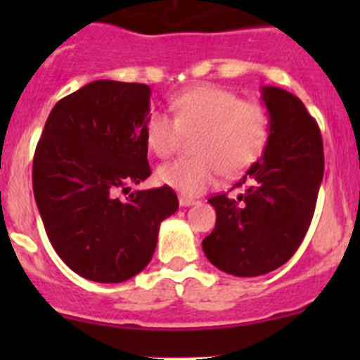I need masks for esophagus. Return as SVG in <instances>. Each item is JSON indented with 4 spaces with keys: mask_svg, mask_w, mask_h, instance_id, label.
<instances>
[{
    "mask_svg": "<svg viewBox=\"0 0 360 360\" xmlns=\"http://www.w3.org/2000/svg\"><path fill=\"white\" fill-rule=\"evenodd\" d=\"M179 203H181V207H190V205H195L197 200H193V198H188V197H179Z\"/></svg>",
    "mask_w": 360,
    "mask_h": 360,
    "instance_id": "esophagus-1",
    "label": "esophagus"
}]
</instances>
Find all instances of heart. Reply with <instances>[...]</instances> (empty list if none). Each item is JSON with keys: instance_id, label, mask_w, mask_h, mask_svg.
Masks as SVG:
<instances>
[{"instance_id": "b5f03b06", "label": "heart", "mask_w": 360, "mask_h": 360, "mask_svg": "<svg viewBox=\"0 0 360 360\" xmlns=\"http://www.w3.org/2000/svg\"><path fill=\"white\" fill-rule=\"evenodd\" d=\"M174 118L153 111L146 122L148 148L160 158H169L183 136H191L193 157L177 158L157 170V181L197 197L212 186L219 174L237 176L263 153L270 120L261 104L240 101L228 89L198 85L184 90L172 103Z\"/></svg>"}]
</instances>
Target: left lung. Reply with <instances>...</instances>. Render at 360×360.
<instances>
[{
  "label": "left lung",
  "mask_w": 360,
  "mask_h": 360,
  "mask_svg": "<svg viewBox=\"0 0 360 360\" xmlns=\"http://www.w3.org/2000/svg\"><path fill=\"white\" fill-rule=\"evenodd\" d=\"M270 116L266 148L233 190L209 198L216 226L203 238L207 259L224 274L257 277L288 263L307 235L324 176L321 129L304 104L278 86H263Z\"/></svg>",
  "instance_id": "obj_1"
}]
</instances>
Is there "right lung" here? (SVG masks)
I'll return each instance as SVG.
<instances>
[{
	"instance_id": "add662e5",
	"label": "right lung",
	"mask_w": 360,
	"mask_h": 360,
	"mask_svg": "<svg viewBox=\"0 0 360 360\" xmlns=\"http://www.w3.org/2000/svg\"><path fill=\"white\" fill-rule=\"evenodd\" d=\"M150 96L144 83H89L53 106L36 146L32 190L49 240L89 281L118 284L143 271L160 223L179 207L169 186L129 193L151 174Z\"/></svg>"
}]
</instances>
